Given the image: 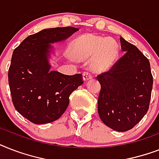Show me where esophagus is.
Here are the masks:
<instances>
[{
    "mask_svg": "<svg viewBox=\"0 0 159 159\" xmlns=\"http://www.w3.org/2000/svg\"><path fill=\"white\" fill-rule=\"evenodd\" d=\"M82 78H83V82H88L89 80L92 79V76L88 72H84L83 76H82Z\"/></svg>",
    "mask_w": 159,
    "mask_h": 159,
    "instance_id": "esophagus-1",
    "label": "esophagus"
}]
</instances>
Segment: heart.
Wrapping results in <instances>:
<instances>
[{
  "instance_id": "obj_1",
  "label": "heart",
  "mask_w": 159,
  "mask_h": 159,
  "mask_svg": "<svg viewBox=\"0 0 159 159\" xmlns=\"http://www.w3.org/2000/svg\"><path fill=\"white\" fill-rule=\"evenodd\" d=\"M72 58L88 62L90 69L95 72H108L119 57V47L116 41L93 34L79 36L70 46Z\"/></svg>"
}]
</instances>
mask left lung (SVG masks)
Segmentation results:
<instances>
[{
  "mask_svg": "<svg viewBox=\"0 0 159 159\" xmlns=\"http://www.w3.org/2000/svg\"><path fill=\"white\" fill-rule=\"evenodd\" d=\"M120 40L124 56L110 71L97 76L101 84L97 109L106 125L125 132L147 113L153 76L148 58L125 39L120 37Z\"/></svg>",
  "mask_w": 159,
  "mask_h": 159,
  "instance_id": "obj_1",
  "label": "left lung"
}]
</instances>
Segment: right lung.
<instances>
[{"mask_svg":"<svg viewBox=\"0 0 159 159\" xmlns=\"http://www.w3.org/2000/svg\"><path fill=\"white\" fill-rule=\"evenodd\" d=\"M79 29H45L28 36L14 50L8 80L16 111L36 125L57 120L69 104V96L83 83L82 74L51 70L52 43L69 38Z\"/></svg>","mask_w":159,"mask_h":159,"instance_id":"1","label":"right lung"}]
</instances>
